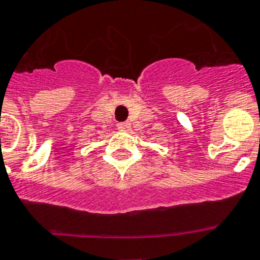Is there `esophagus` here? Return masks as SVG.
<instances>
[{
	"mask_svg": "<svg viewBox=\"0 0 260 260\" xmlns=\"http://www.w3.org/2000/svg\"><path fill=\"white\" fill-rule=\"evenodd\" d=\"M116 127H118V130H128L130 124L127 122H120V123L116 124Z\"/></svg>",
	"mask_w": 260,
	"mask_h": 260,
	"instance_id": "1",
	"label": "esophagus"
}]
</instances>
